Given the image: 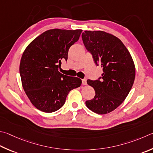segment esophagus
<instances>
[{
  "instance_id": "obj_1",
  "label": "esophagus",
  "mask_w": 153,
  "mask_h": 153,
  "mask_svg": "<svg viewBox=\"0 0 153 153\" xmlns=\"http://www.w3.org/2000/svg\"><path fill=\"white\" fill-rule=\"evenodd\" d=\"M82 84L83 85H87V80H86V79H82Z\"/></svg>"
}]
</instances>
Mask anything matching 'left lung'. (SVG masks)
I'll use <instances>...</instances> for the list:
<instances>
[{"label":"left lung","mask_w":153,"mask_h":153,"mask_svg":"<svg viewBox=\"0 0 153 153\" xmlns=\"http://www.w3.org/2000/svg\"><path fill=\"white\" fill-rule=\"evenodd\" d=\"M82 36L86 49L103 70L98 79H88L96 95L85 102L86 106L105 114L118 108L129 94L135 78L134 63L128 50L114 35L102 30H85Z\"/></svg>","instance_id":"1"}]
</instances>
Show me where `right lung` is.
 Listing matches in <instances>:
<instances>
[{
	"mask_svg": "<svg viewBox=\"0 0 153 153\" xmlns=\"http://www.w3.org/2000/svg\"><path fill=\"white\" fill-rule=\"evenodd\" d=\"M82 30H46L29 43L22 55L19 72L22 85L34 106L53 112L64 105L69 91L79 87L82 79L58 71L68 60L70 47L78 41Z\"/></svg>",
	"mask_w": 153,
	"mask_h": 153,
	"instance_id": "1",
	"label": "right lung"
}]
</instances>
